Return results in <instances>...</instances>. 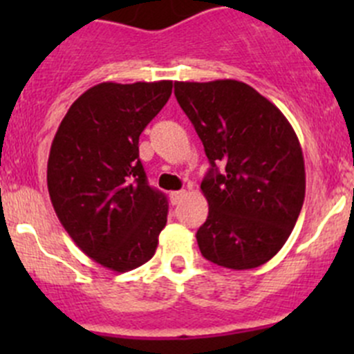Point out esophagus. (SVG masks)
Wrapping results in <instances>:
<instances>
[{"label": "esophagus", "mask_w": 354, "mask_h": 354, "mask_svg": "<svg viewBox=\"0 0 354 354\" xmlns=\"http://www.w3.org/2000/svg\"><path fill=\"white\" fill-rule=\"evenodd\" d=\"M183 197H185V190L171 192V194H169V200H171V203H173V205H176V203L180 202V200Z\"/></svg>", "instance_id": "obj_1"}]
</instances>
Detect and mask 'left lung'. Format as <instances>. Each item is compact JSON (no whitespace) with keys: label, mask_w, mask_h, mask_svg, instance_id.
Instances as JSON below:
<instances>
[{"label":"left lung","mask_w":354,"mask_h":354,"mask_svg":"<svg viewBox=\"0 0 354 354\" xmlns=\"http://www.w3.org/2000/svg\"><path fill=\"white\" fill-rule=\"evenodd\" d=\"M174 95L210 162L200 185L209 202L197 231L200 252L227 269L260 267L286 243L305 200L298 137L286 116L243 82H174Z\"/></svg>","instance_id":"8db88e82"}]
</instances>
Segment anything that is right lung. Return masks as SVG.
Here are the masks:
<instances>
[{"mask_svg": "<svg viewBox=\"0 0 354 354\" xmlns=\"http://www.w3.org/2000/svg\"><path fill=\"white\" fill-rule=\"evenodd\" d=\"M173 82H104L63 118L48 160V190L59 223L87 257L127 272L154 257L167 200L149 187L138 137L171 97Z\"/></svg>", "mask_w": 354, "mask_h": 354, "instance_id": "obj_1", "label": "right lung"}]
</instances>
